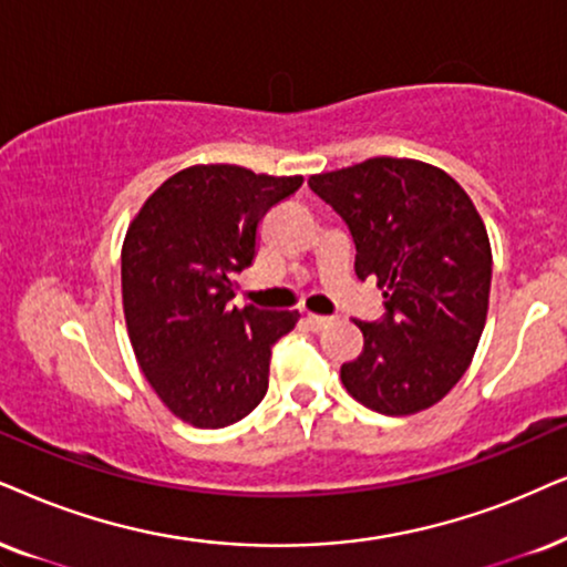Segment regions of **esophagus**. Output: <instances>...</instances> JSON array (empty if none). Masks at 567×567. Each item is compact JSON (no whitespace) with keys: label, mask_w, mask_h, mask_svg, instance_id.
Returning a JSON list of instances; mask_svg holds the SVG:
<instances>
[{"label":"esophagus","mask_w":567,"mask_h":567,"mask_svg":"<svg viewBox=\"0 0 567 567\" xmlns=\"http://www.w3.org/2000/svg\"><path fill=\"white\" fill-rule=\"evenodd\" d=\"M306 321H308V324H311L313 329H324V327L332 324V317H319V313H308Z\"/></svg>","instance_id":"obj_1"}]
</instances>
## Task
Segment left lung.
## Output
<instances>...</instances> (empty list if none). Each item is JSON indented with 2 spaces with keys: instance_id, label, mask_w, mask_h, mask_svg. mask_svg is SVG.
<instances>
[{
  "instance_id": "obj_1",
  "label": "left lung",
  "mask_w": 567,
  "mask_h": 567,
  "mask_svg": "<svg viewBox=\"0 0 567 567\" xmlns=\"http://www.w3.org/2000/svg\"><path fill=\"white\" fill-rule=\"evenodd\" d=\"M308 185L346 219L358 279L384 290V317L355 321L363 350L342 363V384L377 413L426 411L471 367L489 308L492 248L474 200L444 169L392 156Z\"/></svg>"
}]
</instances>
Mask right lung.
Here are the masks:
<instances>
[{
    "instance_id": "right-lung-1",
    "label": "right lung",
    "mask_w": 567,
    "mask_h": 567,
    "mask_svg": "<svg viewBox=\"0 0 567 567\" xmlns=\"http://www.w3.org/2000/svg\"><path fill=\"white\" fill-rule=\"evenodd\" d=\"M303 177L196 164L164 181L127 227L123 308L138 367L164 405L198 429L246 419L267 395L271 346L298 311L230 308L259 221Z\"/></svg>"
}]
</instances>
